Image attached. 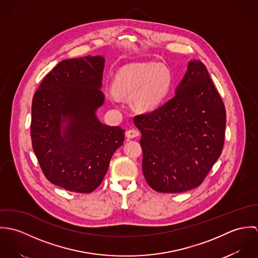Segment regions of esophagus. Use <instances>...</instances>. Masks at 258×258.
I'll return each instance as SVG.
<instances>
[{"mask_svg": "<svg viewBox=\"0 0 258 258\" xmlns=\"http://www.w3.org/2000/svg\"><path fill=\"white\" fill-rule=\"evenodd\" d=\"M125 135H126V137L129 138V139L136 138V137L139 135V131H137L136 129H130V130H127V131H126Z\"/></svg>", "mask_w": 258, "mask_h": 258, "instance_id": "esophagus-1", "label": "esophagus"}]
</instances>
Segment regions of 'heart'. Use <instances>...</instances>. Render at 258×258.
Masks as SVG:
<instances>
[{
	"instance_id": "b5f03b06",
	"label": "heart",
	"mask_w": 258,
	"mask_h": 258,
	"mask_svg": "<svg viewBox=\"0 0 258 258\" xmlns=\"http://www.w3.org/2000/svg\"><path fill=\"white\" fill-rule=\"evenodd\" d=\"M172 83L170 71L154 62L130 63L123 67L116 75L113 85L122 95L131 96L133 106L141 111L156 108L166 97ZM113 101L117 100L115 92L110 91Z\"/></svg>"
}]
</instances>
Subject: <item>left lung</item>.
I'll list each match as a JSON object with an SVG mask.
<instances>
[{"mask_svg":"<svg viewBox=\"0 0 258 258\" xmlns=\"http://www.w3.org/2000/svg\"><path fill=\"white\" fill-rule=\"evenodd\" d=\"M141 131L142 171L160 192H182L203 183L221 156L226 115L205 64L190 60L175 96L134 117Z\"/></svg>","mask_w":258,"mask_h":258,"instance_id":"8db88e82","label":"left lung"}]
</instances>
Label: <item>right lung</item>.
<instances>
[{
	"instance_id": "add662e5",
	"label": "right lung",
	"mask_w": 258,
	"mask_h": 258,
	"mask_svg": "<svg viewBox=\"0 0 258 258\" xmlns=\"http://www.w3.org/2000/svg\"><path fill=\"white\" fill-rule=\"evenodd\" d=\"M104 62L100 55L64 59L46 74L33 98L31 136L41 171L71 191H93L124 142V129L96 116L105 98L100 90Z\"/></svg>"
}]
</instances>
